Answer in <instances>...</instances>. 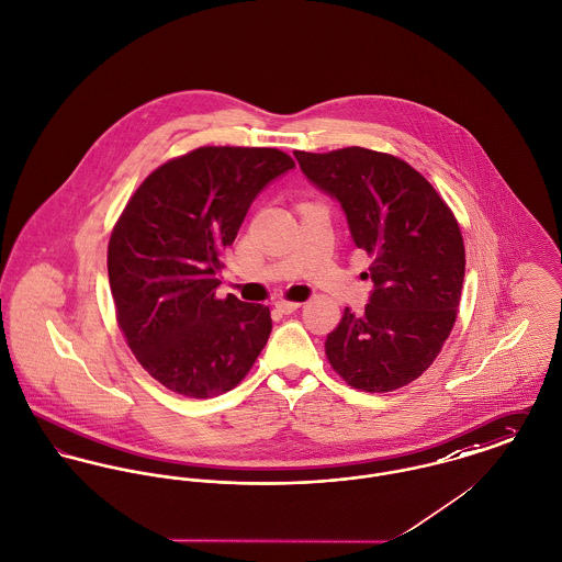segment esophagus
<instances>
[{"label": "esophagus", "instance_id": "obj_1", "mask_svg": "<svg viewBox=\"0 0 562 562\" xmlns=\"http://www.w3.org/2000/svg\"><path fill=\"white\" fill-rule=\"evenodd\" d=\"M274 306H277V311H281V313L290 315V313L299 311L300 306H302V302H292V300H279V302H274Z\"/></svg>", "mask_w": 562, "mask_h": 562}]
</instances>
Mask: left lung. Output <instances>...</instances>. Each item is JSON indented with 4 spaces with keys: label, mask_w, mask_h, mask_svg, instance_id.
Returning a JSON list of instances; mask_svg holds the SVG:
<instances>
[{
    "label": "left lung",
    "mask_w": 562,
    "mask_h": 562,
    "mask_svg": "<svg viewBox=\"0 0 562 562\" xmlns=\"http://www.w3.org/2000/svg\"><path fill=\"white\" fill-rule=\"evenodd\" d=\"M294 155L306 179L337 198L353 243L373 260L371 300L358 315L345 308L326 338V358L356 390H398L435 362L456 324L464 281L460 225L401 157L362 147Z\"/></svg>",
    "instance_id": "obj_1"
}]
</instances>
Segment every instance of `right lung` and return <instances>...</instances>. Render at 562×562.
<instances>
[{
	"instance_id": "add662e5",
	"label": "right lung",
	"mask_w": 562,
	"mask_h": 562,
	"mask_svg": "<svg viewBox=\"0 0 562 562\" xmlns=\"http://www.w3.org/2000/svg\"><path fill=\"white\" fill-rule=\"evenodd\" d=\"M294 166L268 147H200L155 168L119 215L109 240L116 324L170 392L220 396L256 364L270 308L217 299V274L256 195Z\"/></svg>"
}]
</instances>
